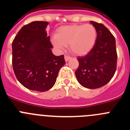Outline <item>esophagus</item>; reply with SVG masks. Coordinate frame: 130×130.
<instances>
[{"mask_svg": "<svg viewBox=\"0 0 130 130\" xmlns=\"http://www.w3.org/2000/svg\"><path fill=\"white\" fill-rule=\"evenodd\" d=\"M70 59H71L70 57H69L68 55H65V56H64V60H65V61L66 62H68Z\"/></svg>", "mask_w": 130, "mask_h": 130, "instance_id": "1", "label": "esophagus"}]
</instances>
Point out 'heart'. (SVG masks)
Segmentation results:
<instances>
[{
	"mask_svg": "<svg viewBox=\"0 0 130 130\" xmlns=\"http://www.w3.org/2000/svg\"><path fill=\"white\" fill-rule=\"evenodd\" d=\"M97 39V31L93 25H73L58 28L52 43L56 47L63 49L69 45L70 51L78 56L90 52Z\"/></svg>",
	"mask_w": 130,
	"mask_h": 130,
	"instance_id": "heart-1",
	"label": "heart"
}]
</instances>
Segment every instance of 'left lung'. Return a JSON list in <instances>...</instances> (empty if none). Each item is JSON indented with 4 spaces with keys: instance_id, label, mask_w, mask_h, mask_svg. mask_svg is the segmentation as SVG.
<instances>
[{
    "instance_id": "1",
    "label": "left lung",
    "mask_w": 130,
    "mask_h": 130,
    "mask_svg": "<svg viewBox=\"0 0 130 130\" xmlns=\"http://www.w3.org/2000/svg\"><path fill=\"white\" fill-rule=\"evenodd\" d=\"M97 31V39L91 51L77 58L79 66L75 71L78 82L90 89L102 87L109 82L117 69L115 38L103 24L90 21Z\"/></svg>"
}]
</instances>
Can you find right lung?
<instances>
[{"mask_svg":"<svg viewBox=\"0 0 130 130\" xmlns=\"http://www.w3.org/2000/svg\"><path fill=\"white\" fill-rule=\"evenodd\" d=\"M47 21H33L23 26L12 42V65L15 75L29 90L51 89L60 69L65 64L64 55L55 56L47 36Z\"/></svg>","mask_w":130,"mask_h":130,"instance_id":"right-lung-1","label":"right lung"}]
</instances>
